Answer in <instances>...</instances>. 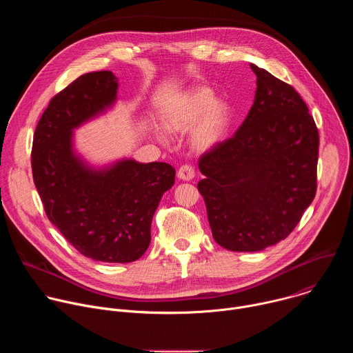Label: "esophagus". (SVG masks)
<instances>
[{"mask_svg":"<svg viewBox=\"0 0 353 353\" xmlns=\"http://www.w3.org/2000/svg\"><path fill=\"white\" fill-rule=\"evenodd\" d=\"M194 176H195V170H194V168H192L191 165H183V166L179 169V172H177V177H179L180 180H184V181L192 180Z\"/></svg>","mask_w":353,"mask_h":353,"instance_id":"1","label":"esophagus"}]
</instances>
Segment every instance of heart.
Here are the masks:
<instances>
[{"instance_id": "1", "label": "heart", "mask_w": 353, "mask_h": 353, "mask_svg": "<svg viewBox=\"0 0 353 353\" xmlns=\"http://www.w3.org/2000/svg\"><path fill=\"white\" fill-rule=\"evenodd\" d=\"M230 123V108L223 99L214 97L205 86H196L185 92L166 110L163 125L170 134H185L192 130L191 143L196 150H208L219 143ZM163 141V135L157 132Z\"/></svg>"}]
</instances>
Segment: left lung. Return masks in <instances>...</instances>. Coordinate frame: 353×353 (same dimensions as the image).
Masks as SVG:
<instances>
[{
  "label": "left lung",
  "mask_w": 353,
  "mask_h": 353,
  "mask_svg": "<svg viewBox=\"0 0 353 353\" xmlns=\"http://www.w3.org/2000/svg\"><path fill=\"white\" fill-rule=\"evenodd\" d=\"M250 67L257 90L245 120L198 161L212 236L230 251H260L286 239L317 190L319 130L305 100Z\"/></svg>",
  "instance_id": "1"
}]
</instances>
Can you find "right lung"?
Instances as JSON below:
<instances>
[{
  "label": "right lung",
  "instance_id": "1",
  "mask_svg": "<svg viewBox=\"0 0 353 353\" xmlns=\"http://www.w3.org/2000/svg\"><path fill=\"white\" fill-rule=\"evenodd\" d=\"M117 82L112 71L83 74L50 100L33 135L32 173L47 218L68 243L94 261L124 264L149 247L176 170L132 159L94 170L74 154L72 130L116 102Z\"/></svg>",
  "mask_w": 353,
  "mask_h": 353
}]
</instances>
